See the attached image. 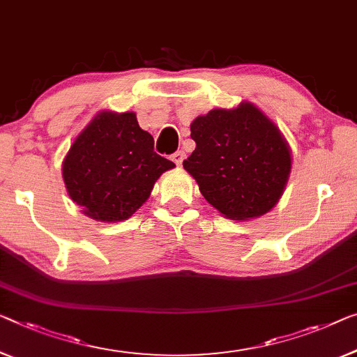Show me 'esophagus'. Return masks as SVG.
<instances>
[{"label": "esophagus", "instance_id": "obj_1", "mask_svg": "<svg viewBox=\"0 0 357 357\" xmlns=\"http://www.w3.org/2000/svg\"><path fill=\"white\" fill-rule=\"evenodd\" d=\"M184 152L183 151H178V152H174L173 153V155H172V160L174 162V163H176L178 165V167H179V165L181 163H183V160H184Z\"/></svg>", "mask_w": 357, "mask_h": 357}]
</instances>
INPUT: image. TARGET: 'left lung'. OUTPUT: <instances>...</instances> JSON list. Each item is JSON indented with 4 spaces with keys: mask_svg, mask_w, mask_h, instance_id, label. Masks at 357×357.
Returning <instances> with one entry per match:
<instances>
[{
    "mask_svg": "<svg viewBox=\"0 0 357 357\" xmlns=\"http://www.w3.org/2000/svg\"><path fill=\"white\" fill-rule=\"evenodd\" d=\"M190 137L195 151L183 167L222 216L255 220L278 205L291 172V151L257 105L243 100L197 116Z\"/></svg>",
    "mask_w": 357,
    "mask_h": 357,
    "instance_id": "obj_1",
    "label": "left lung"
}]
</instances>
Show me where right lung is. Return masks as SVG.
I'll return each instance as SVG.
<instances>
[{"instance_id": "obj_1", "label": "right lung", "mask_w": 357, "mask_h": 357, "mask_svg": "<svg viewBox=\"0 0 357 357\" xmlns=\"http://www.w3.org/2000/svg\"><path fill=\"white\" fill-rule=\"evenodd\" d=\"M174 163L153 152V137L135 112L100 110L75 137L62 162L67 194L100 222L131 218L155 181Z\"/></svg>"}]
</instances>
